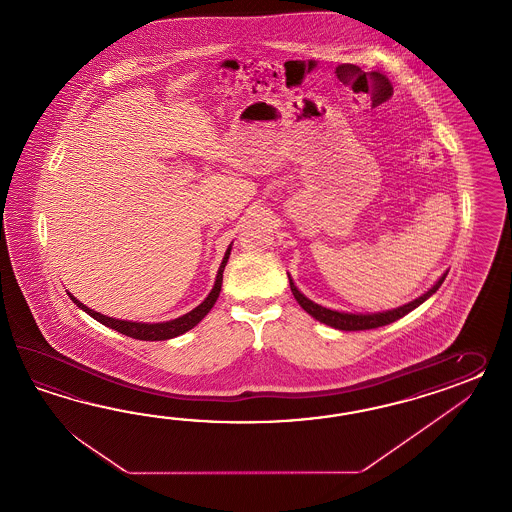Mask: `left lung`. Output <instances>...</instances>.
Returning <instances> with one entry per match:
<instances>
[{
	"mask_svg": "<svg viewBox=\"0 0 512 512\" xmlns=\"http://www.w3.org/2000/svg\"><path fill=\"white\" fill-rule=\"evenodd\" d=\"M447 277V272H443L442 277L430 287L429 291L421 294L419 298H415L408 304L395 307V309H387V311H378V313H345V311H335V309H328L324 305H318L309 300L302 291L296 287V283L292 281L291 274H289V283H291V291L296 298V302L300 307L307 311L313 318H317L318 322L332 326L335 330H343V332H358V330H373V328H380L391 324L395 320L408 315L410 311H414L415 307L423 304L425 300H429L434 292L442 287L443 279Z\"/></svg>",
	"mask_w": 512,
	"mask_h": 512,
	"instance_id": "8db88e82",
	"label": "left lung"
}]
</instances>
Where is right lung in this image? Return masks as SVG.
<instances>
[{
  "label": "right lung",
  "instance_id": "add662e5",
  "mask_svg": "<svg viewBox=\"0 0 512 512\" xmlns=\"http://www.w3.org/2000/svg\"><path fill=\"white\" fill-rule=\"evenodd\" d=\"M231 248H233V242L229 244V248L223 255V261H221L220 268H218V274H216V281H214V287L212 291L208 292L207 298L197 305L195 309H192L190 313L182 315L179 318H173V320H166V322H134V320H121V318H111L97 313L93 309H89L87 305H83L78 298H74L69 291L67 294L70 296V300L74 304L78 305L80 309H83L87 315L98 320L100 324L108 326L115 332L123 333L126 337H134L139 341H166V339H173V337H179L182 333L192 330L194 326H197L203 318L207 317L208 311L214 307L218 296H220L221 283H223V270H225V264L229 261V255H231Z\"/></svg>",
  "mask_w": 512,
  "mask_h": 512
}]
</instances>
